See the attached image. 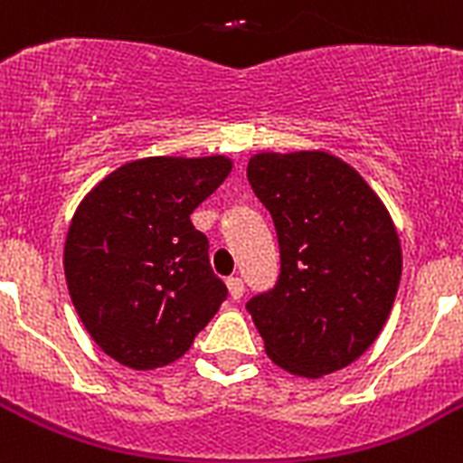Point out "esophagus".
Instances as JSON below:
<instances>
[{"mask_svg": "<svg viewBox=\"0 0 463 463\" xmlns=\"http://www.w3.org/2000/svg\"><path fill=\"white\" fill-rule=\"evenodd\" d=\"M225 285H228V292H231L232 299H240V297H242L244 283L240 280V278H228V280H225Z\"/></svg>", "mask_w": 463, "mask_h": 463, "instance_id": "esophagus-1", "label": "esophagus"}]
</instances>
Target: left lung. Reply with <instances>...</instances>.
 I'll return each mask as SVG.
<instances>
[{"label": "left lung", "instance_id": "1", "mask_svg": "<svg viewBox=\"0 0 463 463\" xmlns=\"http://www.w3.org/2000/svg\"><path fill=\"white\" fill-rule=\"evenodd\" d=\"M247 178L280 244L278 283L247 302L266 354L304 378L349 366L373 345L400 288L388 209L328 152L254 154Z\"/></svg>", "mask_w": 463, "mask_h": 463}]
</instances>
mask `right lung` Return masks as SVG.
I'll use <instances>...</instances> for the list:
<instances>
[{"mask_svg":"<svg viewBox=\"0 0 463 463\" xmlns=\"http://www.w3.org/2000/svg\"><path fill=\"white\" fill-rule=\"evenodd\" d=\"M225 156H149L109 173L75 209L63 270L92 340L149 371L185 354L228 297L190 213L228 178Z\"/></svg>","mask_w":463,"mask_h":463,"instance_id":"1","label":"right lung"}]
</instances>
